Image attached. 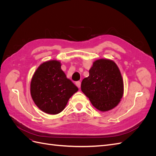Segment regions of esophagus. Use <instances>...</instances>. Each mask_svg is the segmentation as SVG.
Instances as JSON below:
<instances>
[{"instance_id": "esophagus-1", "label": "esophagus", "mask_w": 156, "mask_h": 156, "mask_svg": "<svg viewBox=\"0 0 156 156\" xmlns=\"http://www.w3.org/2000/svg\"><path fill=\"white\" fill-rule=\"evenodd\" d=\"M75 84H76V86L79 88L80 87H81V82L80 81H77L76 83H75Z\"/></svg>"}]
</instances>
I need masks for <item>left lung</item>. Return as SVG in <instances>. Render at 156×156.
Here are the masks:
<instances>
[{
	"instance_id": "1",
	"label": "left lung",
	"mask_w": 156,
	"mask_h": 156,
	"mask_svg": "<svg viewBox=\"0 0 156 156\" xmlns=\"http://www.w3.org/2000/svg\"><path fill=\"white\" fill-rule=\"evenodd\" d=\"M81 90L99 111L112 109L124 94V81L118 66L110 59L94 61L89 76L82 81Z\"/></svg>"
}]
</instances>
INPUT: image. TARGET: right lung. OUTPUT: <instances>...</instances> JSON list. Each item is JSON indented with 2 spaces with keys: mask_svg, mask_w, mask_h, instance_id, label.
<instances>
[{
  "mask_svg": "<svg viewBox=\"0 0 156 156\" xmlns=\"http://www.w3.org/2000/svg\"><path fill=\"white\" fill-rule=\"evenodd\" d=\"M78 88L66 77L58 60L46 61L40 65L32 77L30 94L41 111L49 115L62 112Z\"/></svg>",
  "mask_w": 156,
  "mask_h": 156,
  "instance_id": "obj_1",
  "label": "right lung"
}]
</instances>
